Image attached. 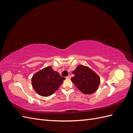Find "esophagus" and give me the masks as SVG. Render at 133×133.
<instances>
[{
	"mask_svg": "<svg viewBox=\"0 0 133 133\" xmlns=\"http://www.w3.org/2000/svg\"><path fill=\"white\" fill-rule=\"evenodd\" d=\"M66 79H70V78H71V75H69L68 76H66Z\"/></svg>",
	"mask_w": 133,
	"mask_h": 133,
	"instance_id": "34e87169",
	"label": "esophagus"
}]
</instances>
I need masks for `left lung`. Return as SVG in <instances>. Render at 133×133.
I'll return each mask as SVG.
<instances>
[{
  "label": "left lung",
  "mask_w": 133,
  "mask_h": 133,
  "mask_svg": "<svg viewBox=\"0 0 133 133\" xmlns=\"http://www.w3.org/2000/svg\"><path fill=\"white\" fill-rule=\"evenodd\" d=\"M71 82L84 94H91L98 89L100 78L89 67L79 65L73 71Z\"/></svg>",
  "instance_id": "left-lung-1"
}]
</instances>
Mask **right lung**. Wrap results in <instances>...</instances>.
Segmentation results:
<instances>
[{
  "instance_id": "right-lung-1",
  "label": "right lung",
  "mask_w": 133,
  "mask_h": 133,
  "mask_svg": "<svg viewBox=\"0 0 133 133\" xmlns=\"http://www.w3.org/2000/svg\"><path fill=\"white\" fill-rule=\"evenodd\" d=\"M65 78L48 66L35 73L31 78L33 88L38 94L48 96L54 93Z\"/></svg>"
}]
</instances>
